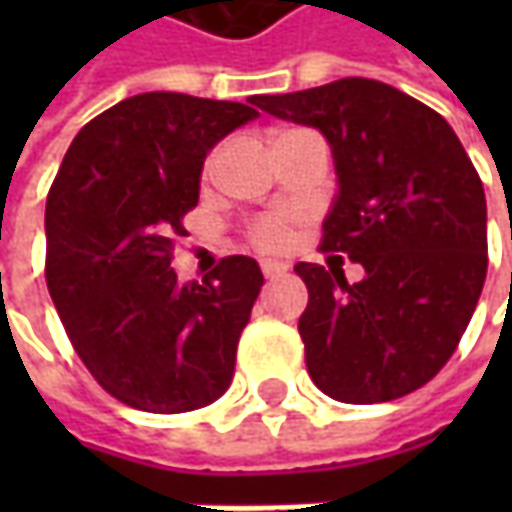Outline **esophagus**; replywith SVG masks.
<instances>
[{
	"mask_svg": "<svg viewBox=\"0 0 512 512\" xmlns=\"http://www.w3.org/2000/svg\"><path fill=\"white\" fill-rule=\"evenodd\" d=\"M262 273H265V279H279V276L287 273V265H282V262H262Z\"/></svg>",
	"mask_w": 512,
	"mask_h": 512,
	"instance_id": "1",
	"label": "esophagus"
}]
</instances>
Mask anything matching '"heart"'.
<instances>
[{
    "mask_svg": "<svg viewBox=\"0 0 512 512\" xmlns=\"http://www.w3.org/2000/svg\"><path fill=\"white\" fill-rule=\"evenodd\" d=\"M245 236L250 247L262 250V253H273L282 250L290 239V227H287L285 216H259L253 222H247Z\"/></svg>",
    "mask_w": 512,
    "mask_h": 512,
    "instance_id": "b5f03b06",
    "label": "heart"
}]
</instances>
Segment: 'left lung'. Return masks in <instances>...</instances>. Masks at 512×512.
I'll return each mask as SVG.
<instances>
[{"instance_id":"left-lung-1","label":"left lung","mask_w":512,"mask_h":512,"mask_svg":"<svg viewBox=\"0 0 512 512\" xmlns=\"http://www.w3.org/2000/svg\"><path fill=\"white\" fill-rule=\"evenodd\" d=\"M256 105L325 133L339 196L319 247L364 267L347 285L342 267L296 265L310 379L347 404L419 390L459 347L487 276L484 187L459 136L419 99L362 76Z\"/></svg>"}]
</instances>
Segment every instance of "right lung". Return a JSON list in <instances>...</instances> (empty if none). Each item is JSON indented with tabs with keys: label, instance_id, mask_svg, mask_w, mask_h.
Instances as JSON below:
<instances>
[{
	"label": "right lung",
	"instance_id": "right-lung-1",
	"mask_svg": "<svg viewBox=\"0 0 512 512\" xmlns=\"http://www.w3.org/2000/svg\"><path fill=\"white\" fill-rule=\"evenodd\" d=\"M250 105L130 96L76 133L50 185V299L90 376L128 407L185 413L216 402L233 379L262 270L225 256L202 285H179L170 259L199 205L207 150L259 116Z\"/></svg>",
	"mask_w": 512,
	"mask_h": 512
}]
</instances>
